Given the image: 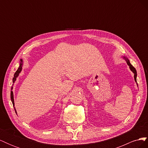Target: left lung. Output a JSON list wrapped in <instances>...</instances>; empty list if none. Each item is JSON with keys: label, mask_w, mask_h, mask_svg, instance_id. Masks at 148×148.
<instances>
[{"label": "left lung", "mask_w": 148, "mask_h": 148, "mask_svg": "<svg viewBox=\"0 0 148 148\" xmlns=\"http://www.w3.org/2000/svg\"><path fill=\"white\" fill-rule=\"evenodd\" d=\"M123 59H124L125 60H126L128 65L129 67H130V70L134 73V78H135V81L136 82H136L137 72H136V69H135V67H134V66L130 64V60L128 59V58H127L126 57H124V56L123 57ZM136 84H137V83H136ZM137 85H138V84H137Z\"/></svg>", "instance_id": "obj_1"}]
</instances>
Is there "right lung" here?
<instances>
[{"label":"right lung","mask_w":148,"mask_h":148,"mask_svg":"<svg viewBox=\"0 0 148 148\" xmlns=\"http://www.w3.org/2000/svg\"><path fill=\"white\" fill-rule=\"evenodd\" d=\"M23 60L22 59H20V66L18 67V70L16 71V72L14 74V77L13 78V83H14L16 81V78L18 77V75L20 74V73L21 71L22 70V66H23ZM11 89L12 90L13 89V86L11 88ZM10 98H11V101L12 102V104H13V106H15V103H14V99H13V91H11L10 92ZM15 109V112L16 114V109L14 107Z\"/></svg>","instance_id":"obj_1"}]
</instances>
